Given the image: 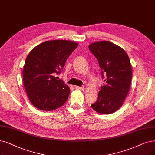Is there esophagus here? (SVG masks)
Instances as JSON below:
<instances>
[{
  "mask_svg": "<svg viewBox=\"0 0 155 155\" xmlns=\"http://www.w3.org/2000/svg\"><path fill=\"white\" fill-rule=\"evenodd\" d=\"M75 88L78 90H84V87H82V86H75Z\"/></svg>",
  "mask_w": 155,
  "mask_h": 155,
  "instance_id": "1",
  "label": "esophagus"
}]
</instances>
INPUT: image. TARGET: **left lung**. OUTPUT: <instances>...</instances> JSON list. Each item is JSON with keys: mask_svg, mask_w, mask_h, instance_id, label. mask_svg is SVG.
Masks as SVG:
<instances>
[{"mask_svg": "<svg viewBox=\"0 0 155 155\" xmlns=\"http://www.w3.org/2000/svg\"><path fill=\"white\" fill-rule=\"evenodd\" d=\"M97 59L106 84L101 86L97 101L91 105L97 112L108 114L118 110L131 84L132 69L127 53L109 41L94 42L88 46Z\"/></svg>", "mask_w": 155, "mask_h": 155, "instance_id": "8db88e82", "label": "left lung"}]
</instances>
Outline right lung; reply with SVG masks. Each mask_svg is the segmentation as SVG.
I'll list each match as a JSON object with an SVG mask.
<instances>
[{"label": "right lung", "instance_id": "right-lung-1", "mask_svg": "<svg viewBox=\"0 0 155 155\" xmlns=\"http://www.w3.org/2000/svg\"><path fill=\"white\" fill-rule=\"evenodd\" d=\"M78 44L66 40L41 43L30 52L23 71L27 96L34 106L42 110L56 109L66 102L70 89L63 80L55 77Z\"/></svg>", "mask_w": 155, "mask_h": 155}]
</instances>
